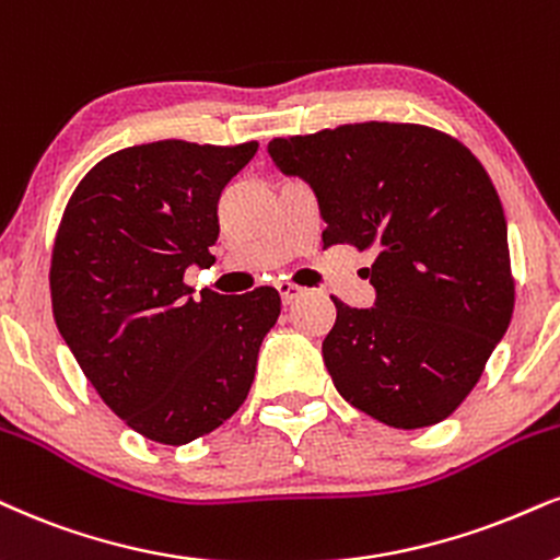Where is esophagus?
Masks as SVG:
<instances>
[{"label":"esophagus","mask_w":560,"mask_h":560,"mask_svg":"<svg viewBox=\"0 0 560 560\" xmlns=\"http://www.w3.org/2000/svg\"><path fill=\"white\" fill-rule=\"evenodd\" d=\"M278 293L282 299V306H291V303H295L303 295V288L291 285V282H278Z\"/></svg>","instance_id":"obj_1"}]
</instances>
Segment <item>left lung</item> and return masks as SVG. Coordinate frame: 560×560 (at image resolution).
Here are the masks:
<instances>
[{
	"instance_id": "left-lung-1",
	"label": "left lung",
	"mask_w": 560,
	"mask_h": 560,
	"mask_svg": "<svg viewBox=\"0 0 560 560\" xmlns=\"http://www.w3.org/2000/svg\"><path fill=\"white\" fill-rule=\"evenodd\" d=\"M314 191L324 246L371 248V308L335 301L322 342L337 392L392 428H425L472 392L514 312L506 218L465 144L365 121L267 144Z\"/></svg>"
}]
</instances>
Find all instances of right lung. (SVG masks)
Returning <instances> with one entry per match:
<instances>
[{
    "label": "right lung",
    "mask_w": 560,
    "mask_h": 560,
    "mask_svg": "<svg viewBox=\"0 0 560 560\" xmlns=\"http://www.w3.org/2000/svg\"><path fill=\"white\" fill-rule=\"evenodd\" d=\"M257 142L135 144L88 171L57 231L51 308L103 402L158 444H189L252 389L259 345L280 316L275 288L244 295L184 285L210 267L218 199Z\"/></svg>",
    "instance_id": "right-lung-1"
}]
</instances>
